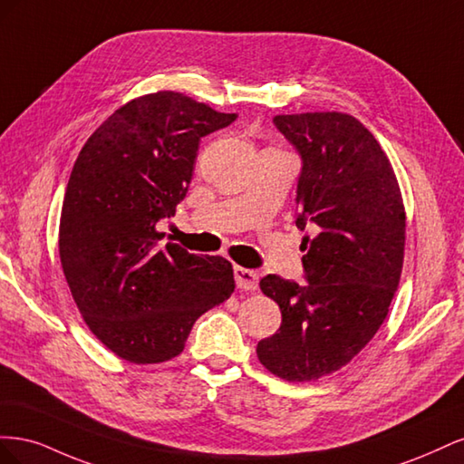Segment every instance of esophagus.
<instances>
[{
	"label": "esophagus",
	"instance_id": "1",
	"mask_svg": "<svg viewBox=\"0 0 464 464\" xmlns=\"http://www.w3.org/2000/svg\"><path fill=\"white\" fill-rule=\"evenodd\" d=\"M236 283L242 290H257L259 275L254 269H244V266H234Z\"/></svg>",
	"mask_w": 464,
	"mask_h": 464
}]
</instances>
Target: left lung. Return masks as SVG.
<instances>
[{"instance_id": "8db88e82", "label": "left lung", "mask_w": 464, "mask_h": 464, "mask_svg": "<svg viewBox=\"0 0 464 464\" xmlns=\"http://www.w3.org/2000/svg\"><path fill=\"white\" fill-rule=\"evenodd\" d=\"M296 149V227L304 236L305 285L261 278L283 323L259 341L257 356L286 382H314L341 370L387 317L404 259V205L377 139L341 111L275 116Z\"/></svg>"}]
</instances>
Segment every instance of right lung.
I'll use <instances>...</instances> for the list:
<instances>
[{
  "label": "right lung",
  "instance_id": "1",
  "mask_svg": "<svg viewBox=\"0 0 464 464\" xmlns=\"http://www.w3.org/2000/svg\"><path fill=\"white\" fill-rule=\"evenodd\" d=\"M162 91L116 110L81 149L67 181L60 257L96 339L133 363L172 360L193 323L232 296V265L160 244L193 176L201 137L236 120Z\"/></svg>",
  "mask_w": 464,
  "mask_h": 464
}]
</instances>
